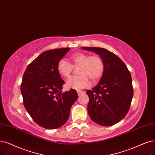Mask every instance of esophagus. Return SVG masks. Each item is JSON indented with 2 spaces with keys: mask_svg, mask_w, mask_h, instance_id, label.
<instances>
[{
  "mask_svg": "<svg viewBox=\"0 0 155 155\" xmlns=\"http://www.w3.org/2000/svg\"><path fill=\"white\" fill-rule=\"evenodd\" d=\"M77 93H78V95H81V94H84V91L78 90V91H77Z\"/></svg>",
  "mask_w": 155,
  "mask_h": 155,
  "instance_id": "esophagus-1",
  "label": "esophagus"
}]
</instances>
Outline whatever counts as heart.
<instances>
[{
  "mask_svg": "<svg viewBox=\"0 0 155 155\" xmlns=\"http://www.w3.org/2000/svg\"><path fill=\"white\" fill-rule=\"evenodd\" d=\"M71 63L61 59L57 63V70L61 76L68 78L74 67L79 66L78 75L69 78L66 85L70 88L81 89L89 86L90 79L95 82L102 77L105 70V63L98 55H91L84 52H77L70 56Z\"/></svg>",
  "mask_w": 155,
  "mask_h": 155,
  "instance_id": "b5f03b06",
  "label": "heart"
}]
</instances>
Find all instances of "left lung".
<instances>
[{
  "mask_svg": "<svg viewBox=\"0 0 155 155\" xmlns=\"http://www.w3.org/2000/svg\"><path fill=\"white\" fill-rule=\"evenodd\" d=\"M101 57L105 70L98 85L87 90V111L93 121L109 127L122 120L129 111L134 96L132 80L123 61L108 50L82 47Z\"/></svg>",
  "mask_w": 155,
  "mask_h": 155,
  "instance_id": "left-lung-1",
  "label": "left lung"
}]
</instances>
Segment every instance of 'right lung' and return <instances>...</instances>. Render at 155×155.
<instances>
[{"label":"right lung","instance_id":"right-lung-1","mask_svg":"<svg viewBox=\"0 0 155 155\" xmlns=\"http://www.w3.org/2000/svg\"><path fill=\"white\" fill-rule=\"evenodd\" d=\"M70 50L44 51L28 64L23 76L20 89L24 107L34 121L45 128L55 129L64 124L78 97L73 89L62 92L64 81L57 70L59 61Z\"/></svg>","mask_w":155,"mask_h":155}]
</instances>
